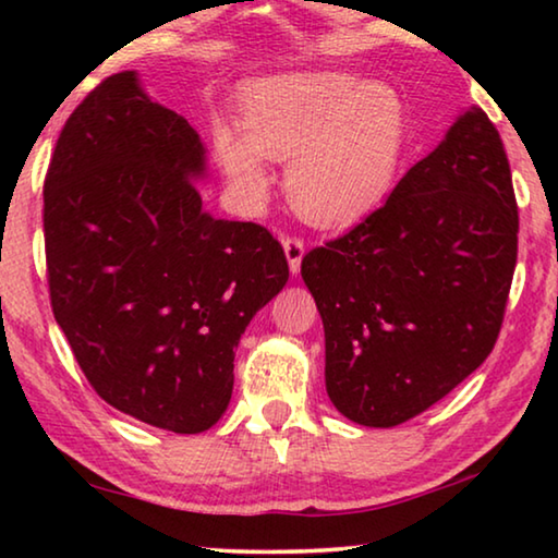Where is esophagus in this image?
I'll list each match as a JSON object with an SVG mask.
<instances>
[{
    "mask_svg": "<svg viewBox=\"0 0 558 558\" xmlns=\"http://www.w3.org/2000/svg\"><path fill=\"white\" fill-rule=\"evenodd\" d=\"M282 251H286L290 272H292V276H298L302 256H305V243H302L298 235H288V239H282Z\"/></svg>",
    "mask_w": 558,
    "mask_h": 558,
    "instance_id": "obj_1",
    "label": "esophagus"
}]
</instances>
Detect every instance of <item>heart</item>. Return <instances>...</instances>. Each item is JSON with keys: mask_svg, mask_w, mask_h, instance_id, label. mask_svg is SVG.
<instances>
[{"mask_svg": "<svg viewBox=\"0 0 558 558\" xmlns=\"http://www.w3.org/2000/svg\"><path fill=\"white\" fill-rule=\"evenodd\" d=\"M243 122L216 118L211 147L243 209L266 204L270 159H288L286 186L315 223H342L379 204L411 143V112L389 83L317 69L260 78L243 93Z\"/></svg>", "mask_w": 558, "mask_h": 558, "instance_id": "obj_1", "label": "heart"}]
</instances>
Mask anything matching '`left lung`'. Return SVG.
Instances as JSON below:
<instances>
[{
	"label": "left lung",
	"mask_w": 558,
	"mask_h": 558,
	"mask_svg": "<svg viewBox=\"0 0 558 558\" xmlns=\"http://www.w3.org/2000/svg\"><path fill=\"white\" fill-rule=\"evenodd\" d=\"M517 231L502 140L472 106L381 209L302 258L335 409L391 428L475 372L502 327Z\"/></svg>",
	"instance_id": "8db88e82"
}]
</instances>
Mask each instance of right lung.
<instances>
[{"label": "right lung", "instance_id": "1", "mask_svg": "<svg viewBox=\"0 0 558 558\" xmlns=\"http://www.w3.org/2000/svg\"><path fill=\"white\" fill-rule=\"evenodd\" d=\"M204 177L199 132L122 71L65 120L44 182L51 307L75 362L112 409L172 433L221 418L241 335L290 276L270 231L204 211Z\"/></svg>", "mask_w": 558, "mask_h": 558}]
</instances>
